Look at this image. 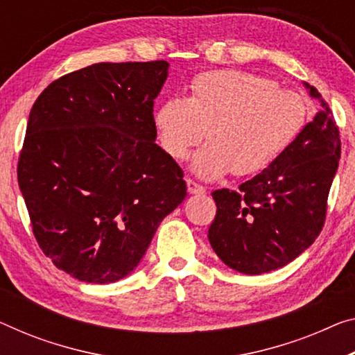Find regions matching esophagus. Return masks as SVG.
Listing matches in <instances>:
<instances>
[{
    "label": "esophagus",
    "mask_w": 355,
    "mask_h": 355,
    "mask_svg": "<svg viewBox=\"0 0 355 355\" xmlns=\"http://www.w3.org/2000/svg\"><path fill=\"white\" fill-rule=\"evenodd\" d=\"M187 189H189V193H196V195H201L206 192V189L203 185H200L198 182H195L193 179L187 178Z\"/></svg>",
    "instance_id": "esophagus-1"
}]
</instances>
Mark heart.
<instances>
[{
  "mask_svg": "<svg viewBox=\"0 0 355 355\" xmlns=\"http://www.w3.org/2000/svg\"><path fill=\"white\" fill-rule=\"evenodd\" d=\"M308 112L297 92L263 76L222 69L196 76L190 96L166 100L154 122L163 150L174 160H184L208 130L211 143L196 152L193 171L216 179L266 170L302 133Z\"/></svg>",
  "mask_w": 355,
  "mask_h": 355,
  "instance_id": "b5f03b06",
  "label": "heart"
}]
</instances>
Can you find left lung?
<instances>
[{
  "instance_id": "obj_1",
  "label": "left lung",
  "mask_w": 355,
  "mask_h": 355,
  "mask_svg": "<svg viewBox=\"0 0 355 355\" xmlns=\"http://www.w3.org/2000/svg\"><path fill=\"white\" fill-rule=\"evenodd\" d=\"M322 109L272 165L239 185L212 192L217 212L209 243L223 263L244 275L281 268L322 232L327 200L341 155L340 128L319 90Z\"/></svg>"
}]
</instances>
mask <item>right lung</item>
I'll return each mask as SVG.
<instances>
[{"label":"right lung","mask_w":355,"mask_h":355,"mask_svg":"<svg viewBox=\"0 0 355 355\" xmlns=\"http://www.w3.org/2000/svg\"><path fill=\"white\" fill-rule=\"evenodd\" d=\"M165 60L96 63L47 85L33 105L17 179L46 257L95 284L130 275L160 222L187 196L155 144Z\"/></svg>","instance_id":"obj_1"}]
</instances>
